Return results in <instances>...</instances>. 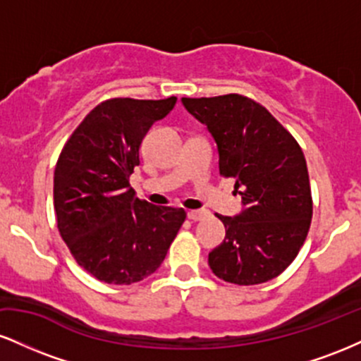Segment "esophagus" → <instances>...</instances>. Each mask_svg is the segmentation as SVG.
Returning <instances> with one entry per match:
<instances>
[{
    "label": "esophagus",
    "instance_id": "1",
    "mask_svg": "<svg viewBox=\"0 0 361 361\" xmlns=\"http://www.w3.org/2000/svg\"><path fill=\"white\" fill-rule=\"evenodd\" d=\"M207 215H209V212H207V210H190L188 212V219L190 221H202V219L204 217H207Z\"/></svg>",
    "mask_w": 361,
    "mask_h": 361
}]
</instances>
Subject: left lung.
Returning a JSON list of instances; mask_svg holds the SVG:
<instances>
[{"instance_id":"obj_1","label":"left lung","mask_w":361,"mask_h":361,"mask_svg":"<svg viewBox=\"0 0 361 361\" xmlns=\"http://www.w3.org/2000/svg\"><path fill=\"white\" fill-rule=\"evenodd\" d=\"M217 144L219 171L235 180L241 212L217 215L226 238L209 252L215 276L256 285L295 259L312 219L307 163L297 140L259 103L224 94L181 98Z\"/></svg>"}]
</instances>
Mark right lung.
Wrapping results in <instances>:
<instances>
[{"mask_svg":"<svg viewBox=\"0 0 361 361\" xmlns=\"http://www.w3.org/2000/svg\"><path fill=\"white\" fill-rule=\"evenodd\" d=\"M166 100L114 98L94 106L62 149L54 171L59 233L80 267L105 283L130 285L152 275L186 212L139 200L130 175L139 147Z\"/></svg>","mask_w":361,"mask_h":361,"instance_id":"obj_1","label":"right lung"}]
</instances>
